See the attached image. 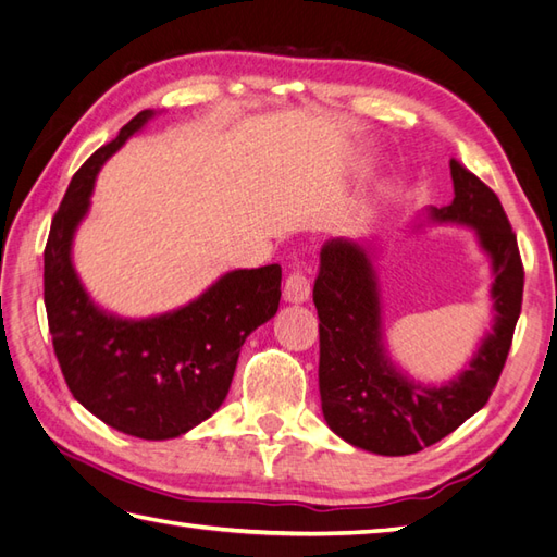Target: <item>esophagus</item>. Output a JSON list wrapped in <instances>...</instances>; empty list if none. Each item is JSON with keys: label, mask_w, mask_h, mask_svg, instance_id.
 <instances>
[{"label": "esophagus", "mask_w": 557, "mask_h": 557, "mask_svg": "<svg viewBox=\"0 0 557 557\" xmlns=\"http://www.w3.org/2000/svg\"><path fill=\"white\" fill-rule=\"evenodd\" d=\"M310 293H312V286H310V278L305 276V271L293 269L286 276V286H283V298L288 302H305L310 298Z\"/></svg>", "instance_id": "esophagus-1"}]
</instances>
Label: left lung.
Instances as JSON below:
<instances>
[{
    "mask_svg": "<svg viewBox=\"0 0 557 557\" xmlns=\"http://www.w3.org/2000/svg\"><path fill=\"white\" fill-rule=\"evenodd\" d=\"M454 201L433 219L467 223L493 259L495 326L469 370L445 387H418L384 358L380 298L370 259L358 243L322 247L312 300L320 317V396L326 425L350 445L404 457L454 433L491 399L512 346L524 293V264L500 199L451 158Z\"/></svg>",
    "mask_w": 557,
    "mask_h": 557,
    "instance_id": "left-lung-1",
    "label": "left lung"
}]
</instances>
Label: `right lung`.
I'll return each mask as SVG.
<instances>
[{"instance_id": "add662e5", "label": "right lung", "mask_w": 557, "mask_h": 557, "mask_svg": "<svg viewBox=\"0 0 557 557\" xmlns=\"http://www.w3.org/2000/svg\"><path fill=\"white\" fill-rule=\"evenodd\" d=\"M153 115L141 110L76 170L45 245V310L74 399L124 435L168 440L215 413L245 338L276 314L281 267L240 269L183 310L129 322L100 312L78 283L70 247L106 158Z\"/></svg>"}]
</instances>
